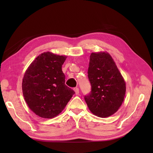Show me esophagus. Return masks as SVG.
<instances>
[{
    "mask_svg": "<svg viewBox=\"0 0 153 153\" xmlns=\"http://www.w3.org/2000/svg\"><path fill=\"white\" fill-rule=\"evenodd\" d=\"M74 91H75V94H76V95H78V94H79V89H78V87L74 88Z\"/></svg>",
    "mask_w": 153,
    "mask_h": 153,
    "instance_id": "obj_1",
    "label": "esophagus"
}]
</instances>
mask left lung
Listing matches in <instances>:
<instances>
[{
	"mask_svg": "<svg viewBox=\"0 0 153 153\" xmlns=\"http://www.w3.org/2000/svg\"><path fill=\"white\" fill-rule=\"evenodd\" d=\"M87 73L92 87L84 98L88 108L98 117L111 116L121 107L126 89L116 64L108 52H92Z\"/></svg>",
	"mask_w": 153,
	"mask_h": 153,
	"instance_id": "1",
	"label": "left lung"
}]
</instances>
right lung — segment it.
Masks as SVG:
<instances>
[{
    "label": "right lung",
    "mask_w": 153,
    "mask_h": 153,
    "mask_svg": "<svg viewBox=\"0 0 153 153\" xmlns=\"http://www.w3.org/2000/svg\"><path fill=\"white\" fill-rule=\"evenodd\" d=\"M67 57L50 52L39 55L25 72L22 92L36 115L52 119L62 112L75 93L65 85L62 66Z\"/></svg>",
    "instance_id": "right-lung-1"
}]
</instances>
